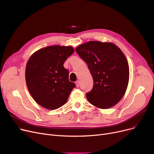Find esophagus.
Segmentation results:
<instances>
[{
	"instance_id": "esophagus-1",
	"label": "esophagus",
	"mask_w": 154,
	"mask_h": 154,
	"mask_svg": "<svg viewBox=\"0 0 154 154\" xmlns=\"http://www.w3.org/2000/svg\"><path fill=\"white\" fill-rule=\"evenodd\" d=\"M75 84H76V86L77 87H78V86H79V81H76V82H75Z\"/></svg>"
}]
</instances>
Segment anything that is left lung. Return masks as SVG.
<instances>
[{
    "label": "left lung",
    "instance_id": "left-lung-1",
    "mask_svg": "<svg viewBox=\"0 0 154 154\" xmlns=\"http://www.w3.org/2000/svg\"><path fill=\"white\" fill-rule=\"evenodd\" d=\"M88 64L93 79V88L86 93L88 101L100 109H109L118 103L128 88L129 64L122 50L111 42L91 41L76 48Z\"/></svg>",
    "mask_w": 154,
    "mask_h": 154
}]
</instances>
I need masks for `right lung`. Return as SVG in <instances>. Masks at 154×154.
<instances>
[{
	"mask_svg": "<svg viewBox=\"0 0 154 154\" xmlns=\"http://www.w3.org/2000/svg\"><path fill=\"white\" fill-rule=\"evenodd\" d=\"M74 52L71 46L54 45L33 53L27 61L25 81L33 99L47 109L64 105L75 84L69 80L64 62Z\"/></svg>",
	"mask_w": 154,
	"mask_h": 154,
	"instance_id": "1",
	"label": "right lung"
}]
</instances>
